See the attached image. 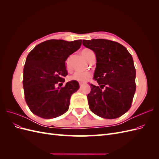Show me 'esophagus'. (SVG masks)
Returning <instances> with one entry per match:
<instances>
[{
  "label": "esophagus",
  "mask_w": 159,
  "mask_h": 159,
  "mask_svg": "<svg viewBox=\"0 0 159 159\" xmlns=\"http://www.w3.org/2000/svg\"><path fill=\"white\" fill-rule=\"evenodd\" d=\"M84 85V84L83 83H81V82H80V87H81V86H82Z\"/></svg>",
  "instance_id": "obj_1"
}]
</instances>
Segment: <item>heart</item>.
<instances>
[{"mask_svg":"<svg viewBox=\"0 0 159 159\" xmlns=\"http://www.w3.org/2000/svg\"><path fill=\"white\" fill-rule=\"evenodd\" d=\"M93 53V51L88 48H85L81 50V54L86 60H89V57ZM65 66L66 68L68 71H70L71 69V57H68L65 61ZM92 75L91 73L89 71H77L72 74L71 75L68 77L69 80H74L77 81L78 82H85L88 81Z\"/></svg>","mask_w":159,"mask_h":159,"instance_id":"1","label":"heart"}]
</instances>
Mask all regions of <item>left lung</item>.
Segmentation results:
<instances>
[{"instance_id": "left-lung-1", "label": "left lung", "mask_w": 159, "mask_h": 159, "mask_svg": "<svg viewBox=\"0 0 159 159\" xmlns=\"http://www.w3.org/2000/svg\"><path fill=\"white\" fill-rule=\"evenodd\" d=\"M83 45L93 50L97 63L88 95L89 109L104 119H116L131 106L136 90V70L132 56L118 42L105 39L83 40Z\"/></svg>"}]
</instances>
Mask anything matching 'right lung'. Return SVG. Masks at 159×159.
Masks as SVG:
<instances>
[{
  "label": "right lung",
  "mask_w": 159,
  "mask_h": 159,
  "mask_svg": "<svg viewBox=\"0 0 159 159\" xmlns=\"http://www.w3.org/2000/svg\"><path fill=\"white\" fill-rule=\"evenodd\" d=\"M81 40L71 42L50 40L36 46L28 54L23 71V88L26 102L31 111L44 119H52L69 109L71 95L80 88L72 80L63 88L68 75L66 59L78 50Z\"/></svg>",
  "instance_id": "obj_1"
}]
</instances>
